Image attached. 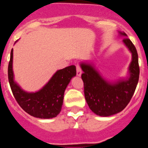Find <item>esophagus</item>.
<instances>
[{"instance_id":"34e87169","label":"esophagus","mask_w":148,"mask_h":148,"mask_svg":"<svg viewBox=\"0 0 148 148\" xmlns=\"http://www.w3.org/2000/svg\"><path fill=\"white\" fill-rule=\"evenodd\" d=\"M82 68H81L80 65L79 64H77L76 65V74L78 76H81L82 75Z\"/></svg>"}]
</instances>
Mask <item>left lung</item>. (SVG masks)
I'll return each instance as SVG.
<instances>
[{
  "instance_id": "obj_1",
  "label": "left lung",
  "mask_w": 148,
  "mask_h": 148,
  "mask_svg": "<svg viewBox=\"0 0 148 148\" xmlns=\"http://www.w3.org/2000/svg\"><path fill=\"white\" fill-rule=\"evenodd\" d=\"M120 34L126 37L123 42L132 53L129 66L130 75L127 80L110 84L101 78L92 66L81 64L84 72L82 78L85 99L90 109L98 116H110L125 109L131 100L138 82L139 66L136 49L125 32Z\"/></svg>"
}]
</instances>
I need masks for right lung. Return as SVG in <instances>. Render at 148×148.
I'll use <instances>...</instances> for the list:
<instances>
[{
	"label": "right lung",
	"instance_id": "add662e5",
	"mask_svg": "<svg viewBox=\"0 0 148 148\" xmlns=\"http://www.w3.org/2000/svg\"><path fill=\"white\" fill-rule=\"evenodd\" d=\"M13 49L8 66V78L12 92L21 108L30 116L39 119H52L61 112L64 94L71 78L76 75L74 65L58 70L42 89L27 92L14 82L12 71Z\"/></svg>",
	"mask_w": 148,
	"mask_h": 148
}]
</instances>
